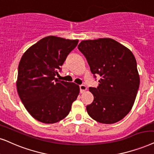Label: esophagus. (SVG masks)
<instances>
[{"instance_id": "obj_1", "label": "esophagus", "mask_w": 154, "mask_h": 154, "mask_svg": "<svg viewBox=\"0 0 154 154\" xmlns=\"http://www.w3.org/2000/svg\"><path fill=\"white\" fill-rule=\"evenodd\" d=\"M79 87H80V92H81V93H83V92H85L87 90V88L85 85H81Z\"/></svg>"}]
</instances>
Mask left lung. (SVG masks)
Instances as JSON below:
<instances>
[{
  "mask_svg": "<svg viewBox=\"0 0 154 154\" xmlns=\"http://www.w3.org/2000/svg\"><path fill=\"white\" fill-rule=\"evenodd\" d=\"M91 73L100 76L98 86L89 88L94 100L86 109L103 124L122 119L132 108L139 83L137 61L128 48L110 38L83 40L78 46Z\"/></svg>",
  "mask_w": 154,
  "mask_h": 154,
  "instance_id": "obj_1",
  "label": "left lung"
}]
</instances>
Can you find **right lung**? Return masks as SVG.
Instances as JSON below:
<instances>
[{
	"instance_id": "obj_1",
	"label": "right lung",
	"mask_w": 154,
	"mask_h": 154,
	"mask_svg": "<svg viewBox=\"0 0 154 154\" xmlns=\"http://www.w3.org/2000/svg\"><path fill=\"white\" fill-rule=\"evenodd\" d=\"M78 42L48 36L31 46L21 58L17 93L27 112L41 122L53 124L64 119L77 99L79 85L59 81L55 75Z\"/></svg>"
}]
</instances>
